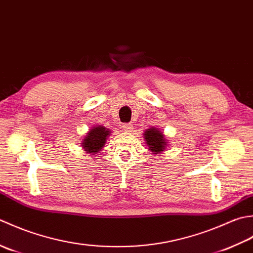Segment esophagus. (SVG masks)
Here are the masks:
<instances>
[{"instance_id": "obj_1", "label": "esophagus", "mask_w": 253, "mask_h": 253, "mask_svg": "<svg viewBox=\"0 0 253 253\" xmlns=\"http://www.w3.org/2000/svg\"><path fill=\"white\" fill-rule=\"evenodd\" d=\"M122 128L126 132H132L133 131V125H132V123H123Z\"/></svg>"}]
</instances>
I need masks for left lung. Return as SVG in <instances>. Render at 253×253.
<instances>
[{"label":"left lung","mask_w":253,"mask_h":253,"mask_svg":"<svg viewBox=\"0 0 253 253\" xmlns=\"http://www.w3.org/2000/svg\"><path fill=\"white\" fill-rule=\"evenodd\" d=\"M144 137L147 144L148 148L151 149L153 154L162 153L167 146L166 138L161 130L157 127H149L144 132Z\"/></svg>","instance_id":"1"}]
</instances>
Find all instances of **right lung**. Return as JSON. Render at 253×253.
I'll return each mask as SVG.
<instances>
[{"instance_id":"obj_1","label":"right lung","mask_w":253,"mask_h":253,"mask_svg":"<svg viewBox=\"0 0 253 253\" xmlns=\"http://www.w3.org/2000/svg\"><path fill=\"white\" fill-rule=\"evenodd\" d=\"M109 134L110 131L107 130V127L105 126H99L91 127L89 132L87 133V135L84 137L82 146H83L86 152L94 155V154L101 151L102 147L105 146V143Z\"/></svg>"}]
</instances>
